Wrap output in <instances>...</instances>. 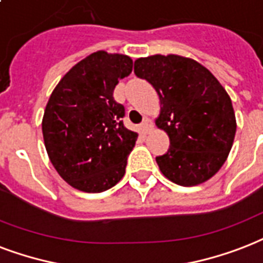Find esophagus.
<instances>
[{
	"instance_id": "1",
	"label": "esophagus",
	"mask_w": 263,
	"mask_h": 263,
	"mask_svg": "<svg viewBox=\"0 0 263 263\" xmlns=\"http://www.w3.org/2000/svg\"><path fill=\"white\" fill-rule=\"evenodd\" d=\"M154 127V125H152V121H151L149 118H145L144 121H142L141 123V130L144 132V133H148L151 129Z\"/></svg>"
}]
</instances>
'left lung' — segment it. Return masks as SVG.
Segmentation results:
<instances>
[{"instance_id":"8db88e82","label":"left lung","mask_w":263,"mask_h":263,"mask_svg":"<svg viewBox=\"0 0 263 263\" xmlns=\"http://www.w3.org/2000/svg\"><path fill=\"white\" fill-rule=\"evenodd\" d=\"M134 74L146 79L160 101L156 126L170 148L156 158L166 178L182 186L203 184L222 167L236 134L231 97L200 63L178 54H154L134 62Z\"/></svg>"}]
</instances>
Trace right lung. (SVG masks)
Instances as JSON below:
<instances>
[{"label":"right lung","mask_w":263,"mask_h":263,"mask_svg":"<svg viewBox=\"0 0 263 263\" xmlns=\"http://www.w3.org/2000/svg\"><path fill=\"white\" fill-rule=\"evenodd\" d=\"M132 70L129 56L99 50L77 63L49 97L42 118L45 148L72 188L104 192L125 176L138 134L123 126L125 107L114 100V89Z\"/></svg>","instance_id":"obj_1"}]
</instances>
